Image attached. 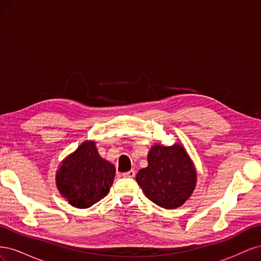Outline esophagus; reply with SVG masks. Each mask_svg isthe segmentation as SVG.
Segmentation results:
<instances>
[{
  "mask_svg": "<svg viewBox=\"0 0 261 261\" xmlns=\"http://www.w3.org/2000/svg\"><path fill=\"white\" fill-rule=\"evenodd\" d=\"M122 175H123V177H125V178H132V177L135 176V171L130 170V171H128V172L123 173Z\"/></svg>",
  "mask_w": 261,
  "mask_h": 261,
  "instance_id": "34e87169",
  "label": "esophagus"
}]
</instances>
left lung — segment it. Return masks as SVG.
I'll return each instance as SVG.
<instances>
[{
  "label": "left lung",
  "mask_w": 261,
  "mask_h": 261,
  "mask_svg": "<svg viewBox=\"0 0 261 261\" xmlns=\"http://www.w3.org/2000/svg\"><path fill=\"white\" fill-rule=\"evenodd\" d=\"M148 167L139 170L136 180L148 199L164 209L183 206L194 193L197 171L185 147L154 144L148 152Z\"/></svg>",
  "instance_id": "1"
}]
</instances>
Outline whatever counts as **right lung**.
Listing matches in <instances>:
<instances>
[{
  "mask_svg": "<svg viewBox=\"0 0 261 261\" xmlns=\"http://www.w3.org/2000/svg\"><path fill=\"white\" fill-rule=\"evenodd\" d=\"M115 167L98 152L96 141L85 140L59 164L55 183L70 206L86 209L108 195Z\"/></svg>",
  "mask_w": 261,
  "mask_h": 261,
  "instance_id": "add662e5",
  "label": "right lung"
}]
</instances>
